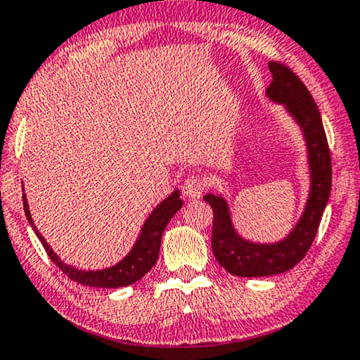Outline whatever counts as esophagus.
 <instances>
[{"label":"esophagus","instance_id":"1","mask_svg":"<svg viewBox=\"0 0 360 360\" xmlns=\"http://www.w3.org/2000/svg\"><path fill=\"white\" fill-rule=\"evenodd\" d=\"M204 189H206V183H204V179H201L199 176H189L183 184V193L184 195H188L189 199L201 198Z\"/></svg>","mask_w":360,"mask_h":360}]
</instances>
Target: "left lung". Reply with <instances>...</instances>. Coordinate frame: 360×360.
I'll use <instances>...</instances> for the list:
<instances>
[{
	"instance_id": "8db88e82",
	"label": "left lung",
	"mask_w": 360,
	"mask_h": 360,
	"mask_svg": "<svg viewBox=\"0 0 360 360\" xmlns=\"http://www.w3.org/2000/svg\"><path fill=\"white\" fill-rule=\"evenodd\" d=\"M272 83L267 96L285 104L288 111L301 124L306 134L309 165L312 172L311 195L302 219L282 243L264 245L240 239L231 224L227 204L219 195L206 194L204 201L211 204L212 252L227 272L239 277L276 276L292 269L301 262L316 239L326 204L332 188V161L322 117L312 94L295 72L284 63L271 61Z\"/></svg>"
}]
</instances>
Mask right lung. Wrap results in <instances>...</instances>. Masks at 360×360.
I'll return each instance as SVG.
<instances>
[{"label": "right lung", "instance_id": "add662e5", "mask_svg": "<svg viewBox=\"0 0 360 360\" xmlns=\"http://www.w3.org/2000/svg\"><path fill=\"white\" fill-rule=\"evenodd\" d=\"M22 206H25L26 217H28L31 227L34 229L36 236L43 244L44 251L48 252V256L51 257V261L61 269L65 274L70 277L71 281L78 282V284L89 285V288H106V289H115L122 288V285L134 284L136 281H139L144 274H148L153 269V266L158 261L159 256V248H161V236L165 233L167 222L171 221V217L183 207V199L179 198V191H174L169 198L165 199L159 206L151 212V216L148 217L146 224L141 229L139 239L136 240L133 251L122 259L120 264L109 267V269L103 271H78L75 267L66 266L65 262H61L58 259L56 254L53 252V249L49 248L43 236L38 233L33 219H31V214L28 209V202L26 198L22 195Z\"/></svg>", "mask_w": 360, "mask_h": 360}]
</instances>
